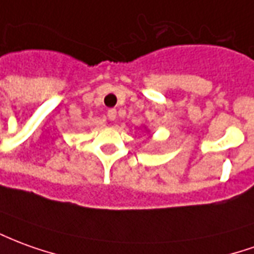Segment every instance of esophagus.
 <instances>
[{
	"label": "esophagus",
	"instance_id": "34e87169",
	"mask_svg": "<svg viewBox=\"0 0 254 254\" xmlns=\"http://www.w3.org/2000/svg\"><path fill=\"white\" fill-rule=\"evenodd\" d=\"M115 117H117V110L115 109H110L107 111V118H109L110 121H114Z\"/></svg>",
	"mask_w": 254,
	"mask_h": 254
}]
</instances>
